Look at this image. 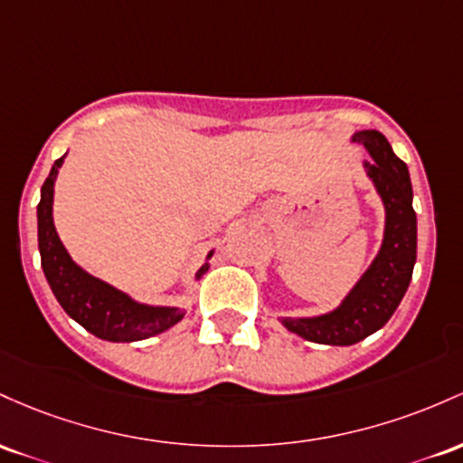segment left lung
<instances>
[{"instance_id": "left-lung-1", "label": "left lung", "mask_w": 463, "mask_h": 463, "mask_svg": "<svg viewBox=\"0 0 463 463\" xmlns=\"http://www.w3.org/2000/svg\"><path fill=\"white\" fill-rule=\"evenodd\" d=\"M352 142H361L373 159L365 165L385 203V241L372 267L339 308L313 319H282L290 332L324 345L358 344L392 319L411 282L418 247L407 164L393 155L387 137L378 131H358Z\"/></svg>"}]
</instances>
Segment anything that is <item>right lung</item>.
<instances>
[{
  "instance_id": "1",
  "label": "right lung",
  "mask_w": 463,
  "mask_h": 463,
  "mask_svg": "<svg viewBox=\"0 0 463 463\" xmlns=\"http://www.w3.org/2000/svg\"><path fill=\"white\" fill-rule=\"evenodd\" d=\"M63 159L65 155L52 165L50 176L41 188L39 207H36L41 267H43L54 298L82 328L90 330L98 339L113 341V344L142 341L168 330L176 321L184 319V313L179 308H155V306L137 304L128 295L119 293L118 288L82 271L65 251L63 242L54 230V221H52L54 179ZM205 271L207 264L201 267L199 278Z\"/></svg>"
}]
</instances>
